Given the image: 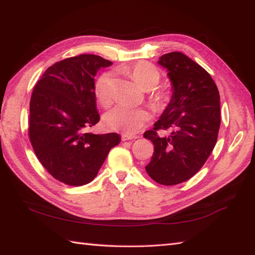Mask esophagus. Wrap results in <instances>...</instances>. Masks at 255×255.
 Here are the masks:
<instances>
[{"mask_svg":"<svg viewBox=\"0 0 255 255\" xmlns=\"http://www.w3.org/2000/svg\"><path fill=\"white\" fill-rule=\"evenodd\" d=\"M122 140H131V139H135L137 138L136 135H128V134H123L121 136Z\"/></svg>","mask_w":255,"mask_h":255,"instance_id":"obj_1","label":"esophagus"}]
</instances>
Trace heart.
Returning <instances> with one entry per match:
<instances>
[{"mask_svg": "<svg viewBox=\"0 0 255 255\" xmlns=\"http://www.w3.org/2000/svg\"><path fill=\"white\" fill-rule=\"evenodd\" d=\"M140 87L145 89L154 88L159 83L161 73L159 69L147 61H138L128 66L123 67ZM113 80L109 72H105L98 76L94 85V95L98 103L103 107H108L113 98ZM170 98V92L167 88H161L152 94L151 100L156 108H162ZM149 112L143 108H131V107L119 105L104 117V123L107 128L131 135L139 131L149 121Z\"/></svg>", "mask_w": 255, "mask_h": 255, "instance_id": "obj_1", "label": "heart"}]
</instances>
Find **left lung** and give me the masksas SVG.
Masks as SVG:
<instances>
[{
	"label": "left lung",
	"instance_id": "8db88e82",
	"mask_svg": "<svg viewBox=\"0 0 255 255\" xmlns=\"http://www.w3.org/2000/svg\"><path fill=\"white\" fill-rule=\"evenodd\" d=\"M159 64L168 70L173 93L159 120L144 133L154 144L145 169L157 183L174 185L193 177L214 149L220 127L219 92L207 71L183 53L163 54ZM159 129L172 132L159 138Z\"/></svg>",
	"mask_w": 255,
	"mask_h": 255
}]
</instances>
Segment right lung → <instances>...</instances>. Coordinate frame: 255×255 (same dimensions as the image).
<instances>
[{
  "instance_id": "right-lung-1",
  "label": "right lung",
  "mask_w": 255,
  "mask_h": 255,
  "mask_svg": "<svg viewBox=\"0 0 255 255\" xmlns=\"http://www.w3.org/2000/svg\"><path fill=\"white\" fill-rule=\"evenodd\" d=\"M111 64L95 54L72 56L48 67L32 90L28 136L41 165L62 183H89L120 143L117 133L85 132L100 120L94 77Z\"/></svg>"
}]
</instances>
